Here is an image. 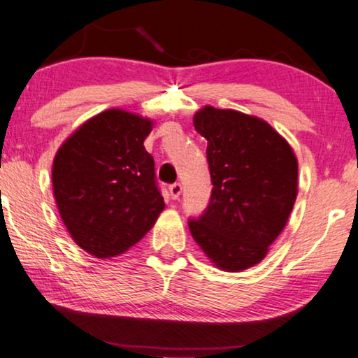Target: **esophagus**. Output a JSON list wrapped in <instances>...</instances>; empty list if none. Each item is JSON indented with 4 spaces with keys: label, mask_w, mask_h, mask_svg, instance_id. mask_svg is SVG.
<instances>
[{
    "label": "esophagus",
    "mask_w": 358,
    "mask_h": 358,
    "mask_svg": "<svg viewBox=\"0 0 358 358\" xmlns=\"http://www.w3.org/2000/svg\"><path fill=\"white\" fill-rule=\"evenodd\" d=\"M169 194L171 197H173V200H178L180 197V194H182V185H180L179 182H174L169 185Z\"/></svg>",
    "instance_id": "obj_1"
}]
</instances>
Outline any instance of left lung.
Returning <instances> with one entry per match:
<instances>
[{
	"label": "left lung",
	"instance_id": "obj_1",
	"mask_svg": "<svg viewBox=\"0 0 358 358\" xmlns=\"http://www.w3.org/2000/svg\"><path fill=\"white\" fill-rule=\"evenodd\" d=\"M194 127L207 140L212 197L189 229L222 271L243 272L267 256L283 231L298 194V161L266 120L205 106Z\"/></svg>",
	"mask_w": 358,
	"mask_h": 358
}]
</instances>
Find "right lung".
I'll return each instance as SVG.
<instances>
[{
    "label": "right lung",
    "mask_w": 358,
    "mask_h": 358,
    "mask_svg": "<svg viewBox=\"0 0 358 358\" xmlns=\"http://www.w3.org/2000/svg\"><path fill=\"white\" fill-rule=\"evenodd\" d=\"M153 120L109 109L86 120L58 148L53 195L68 233L91 256H119L164 210L155 161L143 141Z\"/></svg>",
    "instance_id": "1"
}]
</instances>
